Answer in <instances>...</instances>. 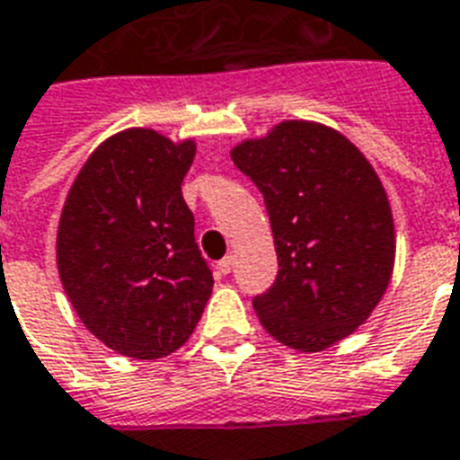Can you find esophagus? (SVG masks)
I'll return each mask as SVG.
<instances>
[{
    "mask_svg": "<svg viewBox=\"0 0 460 460\" xmlns=\"http://www.w3.org/2000/svg\"><path fill=\"white\" fill-rule=\"evenodd\" d=\"M217 269H219V271H222V274H231V269H234V257L226 255V257H224V260H219Z\"/></svg>",
    "mask_w": 460,
    "mask_h": 460,
    "instance_id": "34e87169",
    "label": "esophagus"
}]
</instances>
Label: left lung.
<instances>
[{"mask_svg":"<svg viewBox=\"0 0 460 460\" xmlns=\"http://www.w3.org/2000/svg\"><path fill=\"white\" fill-rule=\"evenodd\" d=\"M267 203L279 276L252 307L271 338L323 352L378 307L394 269V219L364 153L333 127L283 120L231 148Z\"/></svg>","mask_w":460,"mask_h":460,"instance_id":"obj_1","label":"left lung"}]
</instances>
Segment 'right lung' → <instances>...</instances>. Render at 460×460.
<instances>
[{"label": "right lung", "instance_id": "1", "mask_svg": "<svg viewBox=\"0 0 460 460\" xmlns=\"http://www.w3.org/2000/svg\"><path fill=\"white\" fill-rule=\"evenodd\" d=\"M196 141L148 127L108 137L77 172L56 231V267L89 333L132 359L184 345L212 295L181 181Z\"/></svg>", "mask_w": 460, "mask_h": 460}]
</instances>
